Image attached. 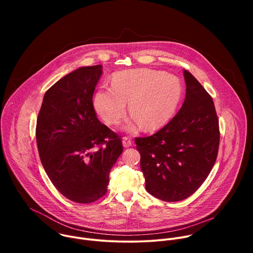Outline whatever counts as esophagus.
<instances>
[{
  "label": "esophagus",
  "instance_id": "34e87169",
  "mask_svg": "<svg viewBox=\"0 0 253 253\" xmlns=\"http://www.w3.org/2000/svg\"><path fill=\"white\" fill-rule=\"evenodd\" d=\"M122 142H123V146H124L125 148H128V147H130V146L132 145V140H131L130 137H127V136L123 137Z\"/></svg>",
  "mask_w": 253,
  "mask_h": 253
}]
</instances>
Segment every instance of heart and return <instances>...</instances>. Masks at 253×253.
Masks as SVG:
<instances>
[{
    "label": "heart",
    "instance_id": "1",
    "mask_svg": "<svg viewBox=\"0 0 253 253\" xmlns=\"http://www.w3.org/2000/svg\"><path fill=\"white\" fill-rule=\"evenodd\" d=\"M181 97V84L174 76L159 70L132 69L115 74L111 88L98 89L93 106L108 125H117L125 116L129 101L133 117L125 129L134 131L141 124L145 129H156L175 115Z\"/></svg>",
    "mask_w": 253,
    "mask_h": 253
}]
</instances>
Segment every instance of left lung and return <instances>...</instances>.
Returning <instances> with one entry per match:
<instances>
[{"mask_svg": "<svg viewBox=\"0 0 253 253\" xmlns=\"http://www.w3.org/2000/svg\"><path fill=\"white\" fill-rule=\"evenodd\" d=\"M186 96L162 129L135 138L146 190L167 202L183 200L205 181L217 158L220 132L211 96L184 71Z\"/></svg>", "mask_w": 253, "mask_h": 253, "instance_id": "1", "label": "left lung"}]
</instances>
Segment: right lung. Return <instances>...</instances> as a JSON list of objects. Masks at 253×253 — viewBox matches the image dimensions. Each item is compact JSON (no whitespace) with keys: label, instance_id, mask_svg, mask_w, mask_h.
I'll return each instance as SVG.
<instances>
[{"label":"right lung","instance_id":"add662e5","mask_svg":"<svg viewBox=\"0 0 253 253\" xmlns=\"http://www.w3.org/2000/svg\"><path fill=\"white\" fill-rule=\"evenodd\" d=\"M102 65L81 67L46 93L36 138L43 167L57 190L71 201L91 203L107 192L109 173L123 152L118 134L102 124L93 94Z\"/></svg>","mask_w":253,"mask_h":253}]
</instances>
